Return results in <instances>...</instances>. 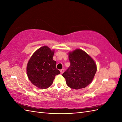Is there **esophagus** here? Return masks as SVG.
<instances>
[{
  "label": "esophagus",
  "instance_id": "obj_1",
  "mask_svg": "<svg viewBox=\"0 0 122 122\" xmlns=\"http://www.w3.org/2000/svg\"><path fill=\"white\" fill-rule=\"evenodd\" d=\"M64 71H65V70H64V69H62L61 70V71H60V72H61V74H62V73H63L64 72Z\"/></svg>",
  "mask_w": 122,
  "mask_h": 122
}]
</instances>
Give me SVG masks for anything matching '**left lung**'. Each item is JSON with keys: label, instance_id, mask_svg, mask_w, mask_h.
Instances as JSON below:
<instances>
[{"label": "left lung", "instance_id": "1", "mask_svg": "<svg viewBox=\"0 0 122 122\" xmlns=\"http://www.w3.org/2000/svg\"><path fill=\"white\" fill-rule=\"evenodd\" d=\"M69 68L62 74L67 86L73 89L85 88L93 81L97 71V65L83 50L76 49L69 53Z\"/></svg>", "mask_w": 122, "mask_h": 122}]
</instances>
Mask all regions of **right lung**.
I'll return each mask as SVG.
<instances>
[{"mask_svg": "<svg viewBox=\"0 0 122 122\" xmlns=\"http://www.w3.org/2000/svg\"><path fill=\"white\" fill-rule=\"evenodd\" d=\"M54 50L44 46L32 55L27 65V75L30 82L40 89L48 88L56 75L60 72L56 68V62L53 60Z\"/></svg>", "mask_w": 122, "mask_h": 122, "instance_id": "obj_1", "label": "right lung"}]
</instances>
